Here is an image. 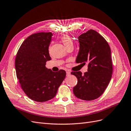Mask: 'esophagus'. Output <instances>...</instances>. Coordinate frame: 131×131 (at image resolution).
<instances>
[{"instance_id":"34e87169","label":"esophagus","mask_w":131,"mask_h":131,"mask_svg":"<svg viewBox=\"0 0 131 131\" xmlns=\"http://www.w3.org/2000/svg\"><path fill=\"white\" fill-rule=\"evenodd\" d=\"M71 74V72L69 71H66V75L67 76H69V75Z\"/></svg>"}]
</instances>
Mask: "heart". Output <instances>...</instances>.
I'll use <instances>...</instances> for the list:
<instances>
[{"mask_svg":"<svg viewBox=\"0 0 131 131\" xmlns=\"http://www.w3.org/2000/svg\"><path fill=\"white\" fill-rule=\"evenodd\" d=\"M61 40L62 43L66 47H68L70 45H73V41L72 40L71 38L67 35H63L61 37Z\"/></svg>","mask_w":131,"mask_h":131,"instance_id":"b5f03b06","label":"heart"}]
</instances>
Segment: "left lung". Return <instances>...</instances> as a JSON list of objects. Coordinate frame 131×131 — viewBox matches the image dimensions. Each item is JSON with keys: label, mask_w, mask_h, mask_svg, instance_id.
Instances as JSON below:
<instances>
[{"label": "left lung", "mask_w": 131, "mask_h": 131, "mask_svg": "<svg viewBox=\"0 0 131 131\" xmlns=\"http://www.w3.org/2000/svg\"><path fill=\"white\" fill-rule=\"evenodd\" d=\"M79 50L77 63L88 64V71L72 72L78 79L73 89L77 98L92 101L102 95L110 82L113 73L111 48L99 32L90 29L78 36Z\"/></svg>", "instance_id": "1"}]
</instances>
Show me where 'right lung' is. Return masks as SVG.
Masks as SVG:
<instances>
[{
	"label": "right lung",
	"mask_w": 131,
	"mask_h": 131,
	"mask_svg": "<svg viewBox=\"0 0 131 131\" xmlns=\"http://www.w3.org/2000/svg\"><path fill=\"white\" fill-rule=\"evenodd\" d=\"M53 34H33L25 40L15 59L17 78L29 98L43 102L54 98L66 76V71L54 72L46 67L51 60L48 47Z\"/></svg>",
	"instance_id": "right-lung-1"
}]
</instances>
